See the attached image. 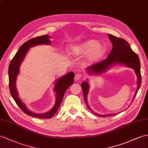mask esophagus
<instances>
[{"instance_id": "34e87169", "label": "esophagus", "mask_w": 148, "mask_h": 148, "mask_svg": "<svg viewBox=\"0 0 148 148\" xmlns=\"http://www.w3.org/2000/svg\"><path fill=\"white\" fill-rule=\"evenodd\" d=\"M81 77H82V75L81 74L77 73L76 75H75V79L76 80H79L80 79Z\"/></svg>"}]
</instances>
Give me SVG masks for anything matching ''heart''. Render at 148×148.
I'll use <instances>...</instances> for the list:
<instances>
[{
	"mask_svg": "<svg viewBox=\"0 0 148 148\" xmlns=\"http://www.w3.org/2000/svg\"><path fill=\"white\" fill-rule=\"evenodd\" d=\"M70 51L77 55H86V60L89 63H95L101 59L106 51L103 43L95 39H88L77 45L71 46Z\"/></svg>",
	"mask_w": 148,
	"mask_h": 148,
	"instance_id": "heart-1",
	"label": "heart"
}]
</instances>
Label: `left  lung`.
<instances>
[{"instance_id":"left-lung-1","label":"left lung","mask_w":148,"mask_h":148,"mask_svg":"<svg viewBox=\"0 0 148 148\" xmlns=\"http://www.w3.org/2000/svg\"><path fill=\"white\" fill-rule=\"evenodd\" d=\"M108 36L112 44V49L109 56L106 60L102 62L92 66H90L86 68V73L91 75H100L104 73L116 64H121L126 67L132 68L134 70L136 75L138 78L137 81V90L135 92L133 100L138 93L141 84V76H140V65L139 58L136 53L132 51L129 43L123 39L119 38L110 34H108ZM81 86L84 93V100L86 106L91 112L99 117H107L111 116L116 114H99L95 113L93 111L91 108L88 105L87 95L90 89V86L88 80L83 82L81 84Z\"/></svg>"}]
</instances>
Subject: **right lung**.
<instances>
[{
  "label": "right lung",
  "mask_w": 148,
  "mask_h": 148,
  "mask_svg": "<svg viewBox=\"0 0 148 148\" xmlns=\"http://www.w3.org/2000/svg\"><path fill=\"white\" fill-rule=\"evenodd\" d=\"M49 38V36L46 34L31 39L24 42L17 51L15 56H14L11 62H10L9 66V89L12 98L15 100L17 106L21 108V110L25 114H26L28 116L41 119H50L55 115L62 102L64 92L70 86L73 84L75 77L73 72L71 71L64 75V76L57 79L53 88V91L56 93L55 103L52 109L47 112L42 114L33 112L29 109H28L26 105L20 99L19 95H18L16 84L17 75H19L20 71L21 63H23L24 58L30 48L39 45H49L51 42Z\"/></svg>",
  "instance_id": "right-lung-1"
}]
</instances>
